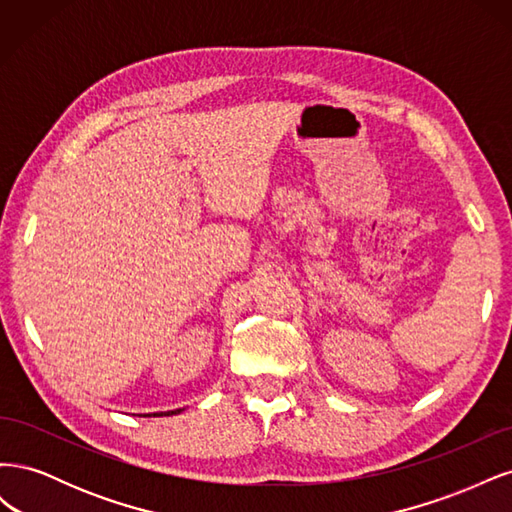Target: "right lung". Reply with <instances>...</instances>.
<instances>
[{
	"mask_svg": "<svg viewBox=\"0 0 512 512\" xmlns=\"http://www.w3.org/2000/svg\"><path fill=\"white\" fill-rule=\"evenodd\" d=\"M177 412H181V410H170V412H164V414H153V416H168V414H177ZM145 416H149V414H145Z\"/></svg>",
	"mask_w": 512,
	"mask_h": 512,
	"instance_id": "obj_1",
	"label": "right lung"
}]
</instances>
